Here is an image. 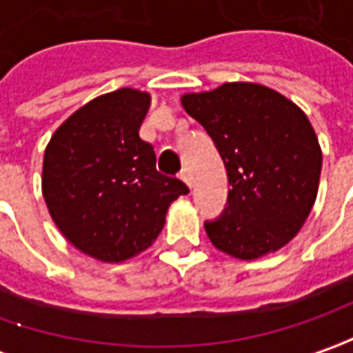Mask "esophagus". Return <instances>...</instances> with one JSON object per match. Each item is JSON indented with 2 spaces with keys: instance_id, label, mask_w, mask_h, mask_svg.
<instances>
[{
  "instance_id": "34e87169",
  "label": "esophagus",
  "mask_w": 353,
  "mask_h": 353,
  "mask_svg": "<svg viewBox=\"0 0 353 353\" xmlns=\"http://www.w3.org/2000/svg\"><path fill=\"white\" fill-rule=\"evenodd\" d=\"M181 179H183L184 183L188 184V186H192V179H190V170L188 169L181 170Z\"/></svg>"
}]
</instances>
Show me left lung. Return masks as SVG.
<instances>
[{
    "mask_svg": "<svg viewBox=\"0 0 353 353\" xmlns=\"http://www.w3.org/2000/svg\"><path fill=\"white\" fill-rule=\"evenodd\" d=\"M181 102L212 137L232 186L220 218L204 222L212 243L245 261L287 245L314 206L322 169L305 112L251 82L184 94Z\"/></svg>",
    "mask_w": 353,
    "mask_h": 353,
    "instance_id": "1",
    "label": "left lung"
}]
</instances>
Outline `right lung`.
<instances>
[{
	"label": "right lung",
	"mask_w": 353,
	"mask_h": 353,
	"mask_svg": "<svg viewBox=\"0 0 353 353\" xmlns=\"http://www.w3.org/2000/svg\"><path fill=\"white\" fill-rule=\"evenodd\" d=\"M151 98L121 88L94 98L54 131L43 161V196L76 250L117 263L145 251L170 202L188 186L161 174L139 137Z\"/></svg>",
	"instance_id": "1"
}]
</instances>
